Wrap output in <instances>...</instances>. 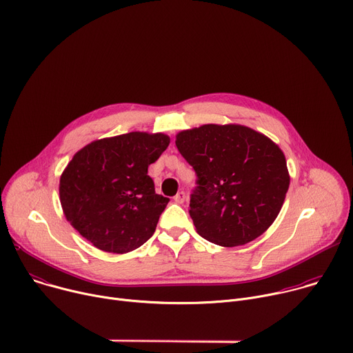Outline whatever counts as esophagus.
<instances>
[{
  "label": "esophagus",
  "mask_w": 353,
  "mask_h": 353,
  "mask_svg": "<svg viewBox=\"0 0 353 353\" xmlns=\"http://www.w3.org/2000/svg\"><path fill=\"white\" fill-rule=\"evenodd\" d=\"M173 199H174V203H177V204H183L184 199H185V192H184V191H179V192L173 196Z\"/></svg>",
  "instance_id": "1"
}]
</instances>
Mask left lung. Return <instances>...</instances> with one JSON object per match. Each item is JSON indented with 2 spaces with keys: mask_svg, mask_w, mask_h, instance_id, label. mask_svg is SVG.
I'll return each mask as SVG.
<instances>
[{
  "mask_svg": "<svg viewBox=\"0 0 353 353\" xmlns=\"http://www.w3.org/2000/svg\"><path fill=\"white\" fill-rule=\"evenodd\" d=\"M196 174L190 216L199 236L225 247L261 236L289 188L286 159L268 137L237 124H205L176 135Z\"/></svg>",
  "mask_w": 353,
  "mask_h": 353,
  "instance_id": "obj_1",
  "label": "left lung"
}]
</instances>
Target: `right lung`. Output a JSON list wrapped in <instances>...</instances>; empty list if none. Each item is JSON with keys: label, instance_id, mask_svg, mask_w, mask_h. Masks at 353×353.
I'll return each mask as SVG.
<instances>
[{"label": "right lung", "instance_id": "obj_1", "mask_svg": "<svg viewBox=\"0 0 353 353\" xmlns=\"http://www.w3.org/2000/svg\"><path fill=\"white\" fill-rule=\"evenodd\" d=\"M170 143L162 132L97 139L74 155L60 179L67 221L99 250L124 254L154 234L169 198L155 192L148 166Z\"/></svg>", "mask_w": 353, "mask_h": 353}]
</instances>
